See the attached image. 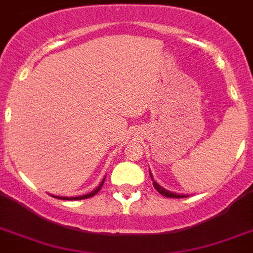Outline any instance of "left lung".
Returning <instances> with one entry per match:
<instances>
[{"instance_id":"obj_1","label":"left lung","mask_w":253,"mask_h":253,"mask_svg":"<svg viewBox=\"0 0 253 253\" xmlns=\"http://www.w3.org/2000/svg\"><path fill=\"white\" fill-rule=\"evenodd\" d=\"M149 175H151L152 178V182H153V187H155L156 190L159 191L160 194L164 195V196H166V198H176V199H179V198H188V195H182V194H175V192H171V191L169 190H165L164 187L160 186L157 182H156L155 179H153V176H152L151 171H149Z\"/></svg>"}]
</instances>
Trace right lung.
I'll return each mask as SVG.
<instances>
[{
    "instance_id": "1",
    "label": "right lung",
    "mask_w": 253,
    "mask_h": 253,
    "mask_svg": "<svg viewBox=\"0 0 253 253\" xmlns=\"http://www.w3.org/2000/svg\"><path fill=\"white\" fill-rule=\"evenodd\" d=\"M104 182H105V178L101 180V183L98 184L97 188H94L92 192H89V194L87 195H82V196H75V198H65V196H55V195H52L53 198H57V199H61V200H83V199H88V198H92L93 195H96L98 192V191L101 190L102 184H104Z\"/></svg>"
}]
</instances>
